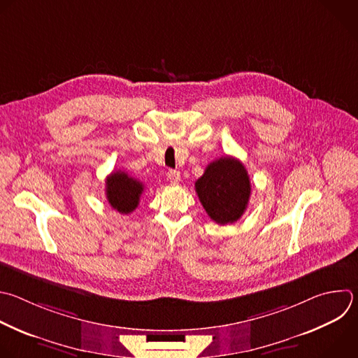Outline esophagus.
Instances as JSON below:
<instances>
[{"instance_id":"34e87169","label":"esophagus","mask_w":358,"mask_h":358,"mask_svg":"<svg viewBox=\"0 0 358 358\" xmlns=\"http://www.w3.org/2000/svg\"><path fill=\"white\" fill-rule=\"evenodd\" d=\"M167 178H169V181H170L171 184H178V181H180V171H177V170H169Z\"/></svg>"}]
</instances>
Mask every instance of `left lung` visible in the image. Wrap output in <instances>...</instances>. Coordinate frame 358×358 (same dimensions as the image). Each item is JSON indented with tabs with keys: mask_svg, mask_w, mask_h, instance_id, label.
Instances as JSON below:
<instances>
[{
	"mask_svg": "<svg viewBox=\"0 0 358 358\" xmlns=\"http://www.w3.org/2000/svg\"><path fill=\"white\" fill-rule=\"evenodd\" d=\"M195 191L208 216L219 224H227L245 213L252 187L245 166L224 156L208 164L195 182Z\"/></svg>",
	"mask_w": 358,
	"mask_h": 358,
	"instance_id": "1",
	"label": "left lung"
}]
</instances>
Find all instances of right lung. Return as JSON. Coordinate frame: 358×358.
<instances>
[{
    "instance_id": "add662e5",
    "label": "right lung",
    "mask_w": 358,
    "mask_h": 358,
    "mask_svg": "<svg viewBox=\"0 0 358 358\" xmlns=\"http://www.w3.org/2000/svg\"><path fill=\"white\" fill-rule=\"evenodd\" d=\"M145 185L125 171H115L106 177L105 194L109 205L121 213L134 212L141 201Z\"/></svg>"
}]
</instances>
